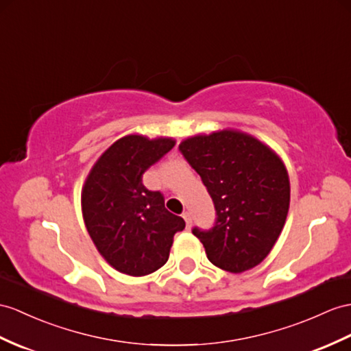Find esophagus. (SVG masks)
I'll return each instance as SVG.
<instances>
[{
  "label": "esophagus",
  "instance_id": "1",
  "mask_svg": "<svg viewBox=\"0 0 351 351\" xmlns=\"http://www.w3.org/2000/svg\"><path fill=\"white\" fill-rule=\"evenodd\" d=\"M183 219H184V221H186V225L187 226H191L192 225V215L189 211H184L183 213Z\"/></svg>",
  "mask_w": 351,
  "mask_h": 351
}]
</instances>
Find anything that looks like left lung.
I'll return each instance as SVG.
<instances>
[{"label": "left lung", "mask_w": 351, "mask_h": 351, "mask_svg": "<svg viewBox=\"0 0 351 351\" xmlns=\"http://www.w3.org/2000/svg\"><path fill=\"white\" fill-rule=\"evenodd\" d=\"M178 149L215 202V226L192 229L208 261L234 274L254 268L269 254L287 217L290 182L283 160L237 130L195 135Z\"/></svg>", "instance_id": "left-lung-1"}]
</instances>
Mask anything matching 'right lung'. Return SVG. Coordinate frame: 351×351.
<instances>
[{"instance_id": "right-lung-1", "label": "right lung", "mask_w": 351, "mask_h": 351, "mask_svg": "<svg viewBox=\"0 0 351 351\" xmlns=\"http://www.w3.org/2000/svg\"><path fill=\"white\" fill-rule=\"evenodd\" d=\"M176 146V140L126 135L92 167L82 189V213L93 244L111 267L132 277L164 267L173 238L186 223L165 208L160 192L143 174Z\"/></svg>"}]
</instances>
